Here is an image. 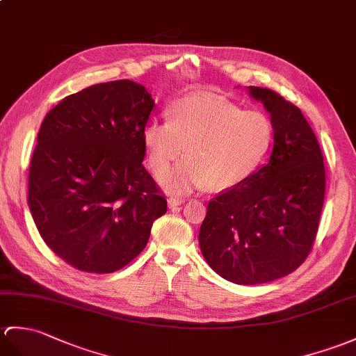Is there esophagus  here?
<instances>
[{"instance_id":"1","label":"esophagus","mask_w":356,"mask_h":356,"mask_svg":"<svg viewBox=\"0 0 356 356\" xmlns=\"http://www.w3.org/2000/svg\"><path fill=\"white\" fill-rule=\"evenodd\" d=\"M185 200H181V198H177V197H170L168 198V208H177V206L184 204Z\"/></svg>"}]
</instances>
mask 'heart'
Segmentation results:
<instances>
[{
    "instance_id": "1",
    "label": "heart",
    "mask_w": 356,
    "mask_h": 356,
    "mask_svg": "<svg viewBox=\"0 0 356 356\" xmlns=\"http://www.w3.org/2000/svg\"><path fill=\"white\" fill-rule=\"evenodd\" d=\"M271 122L256 111H241L225 98L188 95L143 131L148 163L161 175L186 150L188 158L162 175L168 193L188 194L211 185L234 188L249 177L268 152Z\"/></svg>"
}]
</instances>
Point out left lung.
I'll list each match as a JSON object with an SVG mask.
<instances>
[{
	"mask_svg": "<svg viewBox=\"0 0 356 356\" xmlns=\"http://www.w3.org/2000/svg\"><path fill=\"white\" fill-rule=\"evenodd\" d=\"M271 115L267 165L208 203L198 243L229 282L258 285L290 275L312 249L325 202L323 154L299 107L267 88L249 86Z\"/></svg>",
	"mask_w": 356,
	"mask_h": 356,
	"instance_id": "1",
	"label": "left lung"
}]
</instances>
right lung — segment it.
Listing matches in <instances>:
<instances>
[{
	"mask_svg": "<svg viewBox=\"0 0 356 356\" xmlns=\"http://www.w3.org/2000/svg\"><path fill=\"white\" fill-rule=\"evenodd\" d=\"M154 102L131 80L89 86L47 113L29 171V208L45 244L71 267L113 273L144 250L167 212L144 168Z\"/></svg>",
	"mask_w": 356,
	"mask_h": 356,
	"instance_id": "1",
	"label": "right lung"
}]
</instances>
